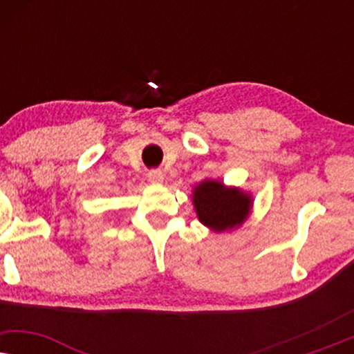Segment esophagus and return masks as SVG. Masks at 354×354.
Masks as SVG:
<instances>
[{
    "label": "esophagus",
    "mask_w": 354,
    "mask_h": 354,
    "mask_svg": "<svg viewBox=\"0 0 354 354\" xmlns=\"http://www.w3.org/2000/svg\"><path fill=\"white\" fill-rule=\"evenodd\" d=\"M148 180L151 183H161L164 180V174L158 169H153V171L148 172Z\"/></svg>",
    "instance_id": "esophagus-1"
}]
</instances>
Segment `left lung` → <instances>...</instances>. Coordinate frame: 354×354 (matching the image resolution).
I'll list each match as a JSON object with an SVG mask.
<instances>
[{"label":"left lung","instance_id":"8db88e82","mask_svg":"<svg viewBox=\"0 0 354 354\" xmlns=\"http://www.w3.org/2000/svg\"><path fill=\"white\" fill-rule=\"evenodd\" d=\"M193 205L201 224L214 232L240 227L250 214L253 200L240 188L217 180H203L193 190Z\"/></svg>","mask_w":354,"mask_h":354}]
</instances>
